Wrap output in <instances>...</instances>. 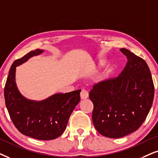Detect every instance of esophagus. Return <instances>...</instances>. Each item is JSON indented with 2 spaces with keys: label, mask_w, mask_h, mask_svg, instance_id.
I'll return each mask as SVG.
<instances>
[{
  "label": "esophagus",
  "mask_w": 158,
  "mask_h": 158,
  "mask_svg": "<svg viewBox=\"0 0 158 158\" xmlns=\"http://www.w3.org/2000/svg\"><path fill=\"white\" fill-rule=\"evenodd\" d=\"M89 96V94H88V92L87 90H85V89H81V93H80V97L81 99H86Z\"/></svg>",
  "instance_id": "34e87169"
}]
</instances>
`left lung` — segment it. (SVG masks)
Here are the masks:
<instances>
[{
    "instance_id": "obj_1",
    "label": "left lung",
    "mask_w": 158,
    "mask_h": 158,
    "mask_svg": "<svg viewBox=\"0 0 158 158\" xmlns=\"http://www.w3.org/2000/svg\"><path fill=\"white\" fill-rule=\"evenodd\" d=\"M120 51L127 62L118 77L95 83L89 93L93 122L98 132L117 139L134 132L147 118L155 87L147 63L128 49Z\"/></svg>"
}]
</instances>
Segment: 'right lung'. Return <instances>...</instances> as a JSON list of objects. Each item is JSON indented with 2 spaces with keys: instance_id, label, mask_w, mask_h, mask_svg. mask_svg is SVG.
Instances as JSON below:
<instances>
[{
  "instance_id": "add662e5",
  "label": "right lung",
  "mask_w": 158,
  "mask_h": 158,
  "mask_svg": "<svg viewBox=\"0 0 158 158\" xmlns=\"http://www.w3.org/2000/svg\"><path fill=\"white\" fill-rule=\"evenodd\" d=\"M42 52L35 49L14 62L5 85L4 98L10 118L19 132L39 140H52L66 128L70 116L80 101L81 89L55 94L39 102L24 98L16 85V67Z\"/></svg>"
}]
</instances>
